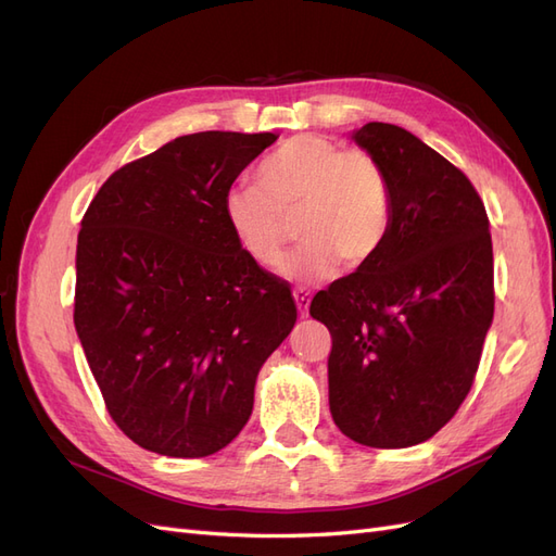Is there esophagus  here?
<instances>
[{
    "label": "esophagus",
    "mask_w": 556,
    "mask_h": 556,
    "mask_svg": "<svg viewBox=\"0 0 556 556\" xmlns=\"http://www.w3.org/2000/svg\"><path fill=\"white\" fill-rule=\"evenodd\" d=\"M294 301L301 317H308V306H311V292L306 290H294Z\"/></svg>",
    "instance_id": "obj_1"
}]
</instances>
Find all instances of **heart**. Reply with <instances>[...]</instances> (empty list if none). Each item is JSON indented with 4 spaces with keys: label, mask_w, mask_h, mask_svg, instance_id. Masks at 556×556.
Listing matches in <instances>:
<instances>
[{
    "label": "heart",
    "mask_w": 556,
    "mask_h": 556,
    "mask_svg": "<svg viewBox=\"0 0 556 556\" xmlns=\"http://www.w3.org/2000/svg\"><path fill=\"white\" fill-rule=\"evenodd\" d=\"M255 185H233L223 199L225 223L245 255L266 268L280 264L288 220L304 241L280 276L315 282L339 264L359 271L382 250L392 229L394 199L382 164L366 150H343L319 134H299L271 150Z\"/></svg>",
    "instance_id": "heart-1"
}]
</instances>
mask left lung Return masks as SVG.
Wrapping results in <instances>:
<instances>
[{
	"label": "left lung",
	"instance_id": "8db88e82",
	"mask_svg": "<svg viewBox=\"0 0 556 556\" xmlns=\"http://www.w3.org/2000/svg\"><path fill=\"white\" fill-rule=\"evenodd\" d=\"M390 178L394 215L378 257L311 301L331 333L329 410L368 447L429 441L459 410L494 317L490 217L464 172L415 134H352Z\"/></svg>",
	"mask_w": 556,
	"mask_h": 556
}]
</instances>
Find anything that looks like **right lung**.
<instances>
[{
    "label": "right lung",
    "mask_w": 556,
    "mask_h": 556,
    "mask_svg": "<svg viewBox=\"0 0 556 556\" xmlns=\"http://www.w3.org/2000/svg\"><path fill=\"white\" fill-rule=\"evenodd\" d=\"M271 131H199L125 164L80 220L74 325L106 410L164 457L245 427L255 380L296 323L290 282L252 262L223 199Z\"/></svg>",
    "instance_id": "right-lung-1"
}]
</instances>
